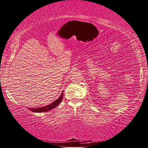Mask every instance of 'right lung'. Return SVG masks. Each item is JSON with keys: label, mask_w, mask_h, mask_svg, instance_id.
<instances>
[{"label": "right lung", "mask_w": 148, "mask_h": 148, "mask_svg": "<svg viewBox=\"0 0 148 148\" xmlns=\"http://www.w3.org/2000/svg\"><path fill=\"white\" fill-rule=\"evenodd\" d=\"M63 92H62L58 99H56L55 101H54L53 103H52L51 105H47V106H43V107H41V108H29V110L30 111H32L33 112H47V111L51 110L56 108V107L61 103V101H62L63 97Z\"/></svg>", "instance_id": "right-lung-1"}]
</instances>
